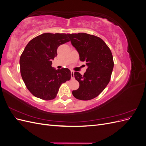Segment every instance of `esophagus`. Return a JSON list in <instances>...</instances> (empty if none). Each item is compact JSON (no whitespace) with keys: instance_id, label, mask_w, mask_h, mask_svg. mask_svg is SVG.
Here are the masks:
<instances>
[{"instance_id":"1","label":"esophagus","mask_w":146,"mask_h":146,"mask_svg":"<svg viewBox=\"0 0 146 146\" xmlns=\"http://www.w3.org/2000/svg\"><path fill=\"white\" fill-rule=\"evenodd\" d=\"M74 70H71V71H70V74H71V78H72V79H73V78H74Z\"/></svg>"}]
</instances>
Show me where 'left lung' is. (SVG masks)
<instances>
[{
  "label": "left lung",
  "mask_w": 146,
  "mask_h": 146,
  "mask_svg": "<svg viewBox=\"0 0 146 146\" xmlns=\"http://www.w3.org/2000/svg\"><path fill=\"white\" fill-rule=\"evenodd\" d=\"M68 36L80 61H86L88 66L83 76L78 72H74L80 86L72 91V94L79 100L94 99L104 90L110 80L114 67L111 52L102 39L94 35L78 33Z\"/></svg>",
  "instance_id": "obj_1"
}]
</instances>
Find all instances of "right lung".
Returning <instances> with one entry per match:
<instances>
[{"mask_svg": "<svg viewBox=\"0 0 146 146\" xmlns=\"http://www.w3.org/2000/svg\"><path fill=\"white\" fill-rule=\"evenodd\" d=\"M67 36L66 33H50L39 35L27 44L20 57L23 80L29 91L38 98L54 99L61 84L70 80L69 69L56 70L52 67L57 48L69 41Z\"/></svg>", "mask_w": 146, "mask_h": 146, "instance_id": "obj_1", "label": "right lung"}]
</instances>
